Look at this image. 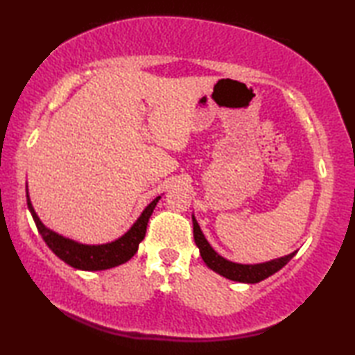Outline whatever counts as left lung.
I'll return each mask as SVG.
<instances>
[{"label":"left lung","mask_w":355,"mask_h":355,"mask_svg":"<svg viewBox=\"0 0 355 355\" xmlns=\"http://www.w3.org/2000/svg\"><path fill=\"white\" fill-rule=\"evenodd\" d=\"M193 233H194V242H196V245L199 247L200 256L204 259V262L207 263L208 268L230 280L243 282V284H257V282L272 276L274 272H277L279 270L284 268L289 260L295 256V252H297L294 251L291 254L271 260V262H266V263L241 265V263H234V262H230L227 259H223L211 247H209V243L207 242L205 236L202 234L199 223L196 219H194V216H193Z\"/></svg>","instance_id":"obj_1"}]
</instances>
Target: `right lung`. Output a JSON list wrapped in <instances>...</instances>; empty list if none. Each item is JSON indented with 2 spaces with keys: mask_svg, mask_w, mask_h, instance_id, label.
<instances>
[{
  "mask_svg": "<svg viewBox=\"0 0 355 355\" xmlns=\"http://www.w3.org/2000/svg\"><path fill=\"white\" fill-rule=\"evenodd\" d=\"M159 199H161V196H157L153 202H150V205L144 209L139 219L133 223V227L130 228L124 236L119 237L118 241L105 245H83L56 234L55 231H50L49 228H46L35 213V209L31 204V199H28V193L27 207L31 209L32 218L36 223V228H38L40 234L44 239L47 247L52 250L58 257L76 270L101 271L125 263L127 260H130L136 254L137 247H139L142 239L146 237L148 219L151 213H153Z\"/></svg>",
  "mask_w": 355,
  "mask_h": 355,
  "instance_id": "1",
  "label": "right lung"
}]
</instances>
